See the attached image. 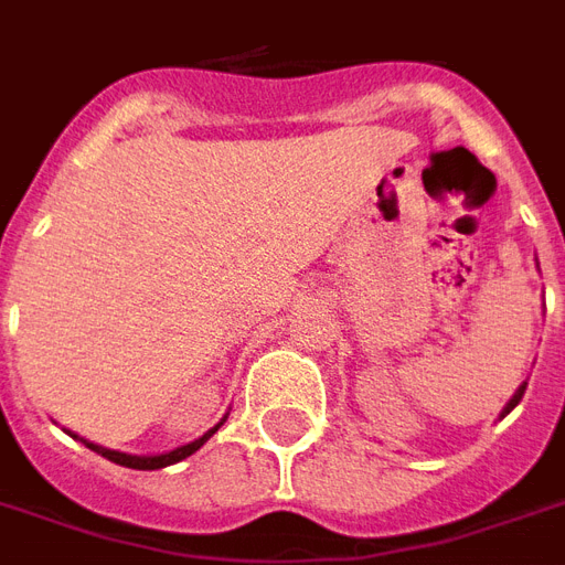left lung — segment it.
Here are the masks:
<instances>
[{
	"mask_svg": "<svg viewBox=\"0 0 565 565\" xmlns=\"http://www.w3.org/2000/svg\"><path fill=\"white\" fill-rule=\"evenodd\" d=\"M525 386H527V384H522V386H519V390H516V393H513V398H510L508 407H504V411H501V416H504V413L513 411V407H516V404L522 402V395H525Z\"/></svg>",
	"mask_w": 565,
	"mask_h": 565,
	"instance_id": "left-lung-1",
	"label": "left lung"
}]
</instances>
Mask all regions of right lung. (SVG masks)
<instances>
[{"label": "right lung", "mask_w": 565, "mask_h": 565, "mask_svg": "<svg viewBox=\"0 0 565 565\" xmlns=\"http://www.w3.org/2000/svg\"><path fill=\"white\" fill-rule=\"evenodd\" d=\"M228 419V416H222V422ZM220 422V425H222ZM220 425H213L207 434H202L199 439H193V443H188V446H179V448H172V451H167V455H126V451H114V448H105V446H96V443H90V439H82V437H73L75 439H82L84 446L90 448V451H96V455L102 457H108L110 463H119V466H126V469H163V466H172V463H179V460H184V457L195 455L199 448L207 443V439L220 430Z\"/></svg>", "instance_id": "right-lung-1"}]
</instances>
